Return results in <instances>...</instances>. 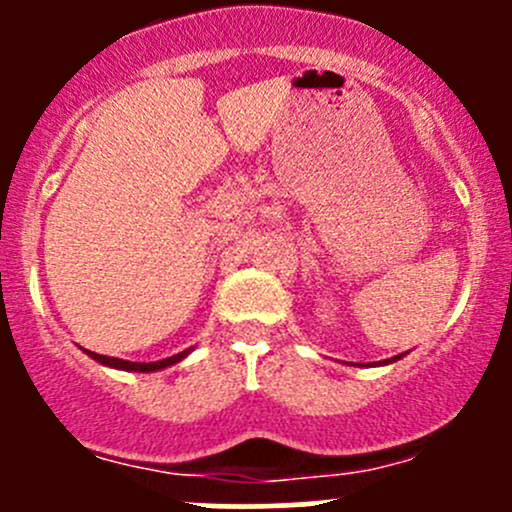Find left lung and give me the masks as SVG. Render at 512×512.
I'll list each match as a JSON object with an SVG mask.
<instances>
[{"label": "left lung", "mask_w": 512, "mask_h": 512, "mask_svg": "<svg viewBox=\"0 0 512 512\" xmlns=\"http://www.w3.org/2000/svg\"><path fill=\"white\" fill-rule=\"evenodd\" d=\"M396 359H399V356H396ZM396 359H391V361H396ZM386 361H389V359H386Z\"/></svg>", "instance_id": "obj_1"}]
</instances>
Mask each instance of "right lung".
Instances as JSON below:
<instances>
[{"mask_svg":"<svg viewBox=\"0 0 512 512\" xmlns=\"http://www.w3.org/2000/svg\"><path fill=\"white\" fill-rule=\"evenodd\" d=\"M185 354L188 352H180V354L168 356V359H160V361H151V364H138V361H123V359H116V356H103V354L89 352L91 359L101 361V364H106V366H113V369H123V371H158V369H165V366H170V364H178Z\"/></svg>","mask_w":512,"mask_h":512,"instance_id":"add662e5","label":"right lung"}]
</instances>
